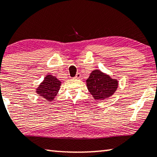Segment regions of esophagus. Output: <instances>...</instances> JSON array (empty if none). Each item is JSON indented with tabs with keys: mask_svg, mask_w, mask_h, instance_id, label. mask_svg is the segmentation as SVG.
Wrapping results in <instances>:
<instances>
[{
	"mask_svg": "<svg viewBox=\"0 0 157 157\" xmlns=\"http://www.w3.org/2000/svg\"><path fill=\"white\" fill-rule=\"evenodd\" d=\"M80 77H81L80 73H77L75 77V79H79V78H80Z\"/></svg>",
	"mask_w": 157,
	"mask_h": 157,
	"instance_id": "obj_1",
	"label": "esophagus"
}]
</instances>
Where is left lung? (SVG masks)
<instances>
[{
  "mask_svg": "<svg viewBox=\"0 0 157 157\" xmlns=\"http://www.w3.org/2000/svg\"><path fill=\"white\" fill-rule=\"evenodd\" d=\"M86 82L89 91L96 100L108 98L113 95L118 86L116 79H112L98 70L91 72Z\"/></svg>",
  "mask_w": 157,
  "mask_h": 157,
  "instance_id": "1",
  "label": "left lung"
}]
</instances>
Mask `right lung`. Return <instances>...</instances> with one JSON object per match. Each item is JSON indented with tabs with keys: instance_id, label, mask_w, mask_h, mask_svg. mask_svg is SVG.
<instances>
[{
	"instance_id": "add662e5",
	"label": "right lung",
	"mask_w": 157,
	"mask_h": 157,
	"mask_svg": "<svg viewBox=\"0 0 157 157\" xmlns=\"http://www.w3.org/2000/svg\"><path fill=\"white\" fill-rule=\"evenodd\" d=\"M61 83V82L56 77L48 75L37 89L36 91L45 100L51 101L58 94Z\"/></svg>"
}]
</instances>
